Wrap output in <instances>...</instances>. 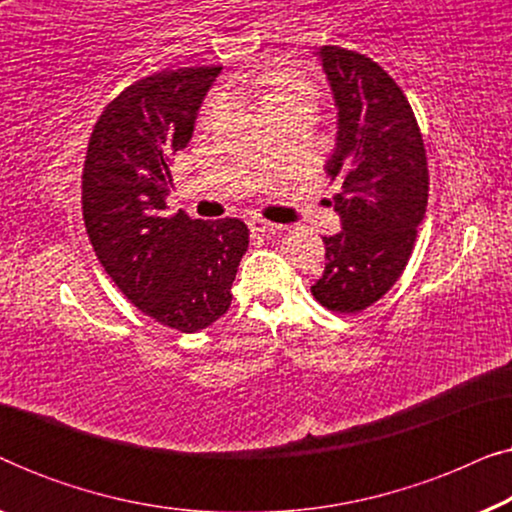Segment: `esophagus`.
Instances as JSON below:
<instances>
[{
  "label": "esophagus",
  "mask_w": 512,
  "mask_h": 512,
  "mask_svg": "<svg viewBox=\"0 0 512 512\" xmlns=\"http://www.w3.org/2000/svg\"><path fill=\"white\" fill-rule=\"evenodd\" d=\"M249 228L254 230V233H263V235H272V233H279V230H284V226H279V223H272L268 219H261V216H251Z\"/></svg>",
  "instance_id": "obj_1"
}]
</instances>
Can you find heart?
Returning a JSON list of instances; mask_svg holds the SVG:
<instances>
[{
	"label": "heart",
	"instance_id": "obj_1",
	"mask_svg": "<svg viewBox=\"0 0 512 512\" xmlns=\"http://www.w3.org/2000/svg\"><path fill=\"white\" fill-rule=\"evenodd\" d=\"M317 95L319 93H317V88H314L312 81H307V79H303V76L291 74V72H277V74H270L268 79H265L261 102H263V109L268 111V116H270V114H275V111H286L293 107H312L314 109ZM221 109H223V97L214 95L212 100L205 104V111H202L205 123L214 121V118L219 116Z\"/></svg>",
	"mask_w": 512,
	"mask_h": 512
}]
</instances>
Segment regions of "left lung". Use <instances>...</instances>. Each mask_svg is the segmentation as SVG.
Wrapping results in <instances>:
<instances>
[{
	"mask_svg": "<svg viewBox=\"0 0 512 512\" xmlns=\"http://www.w3.org/2000/svg\"><path fill=\"white\" fill-rule=\"evenodd\" d=\"M338 104V144L326 174L340 181L342 230L324 237L326 270L312 296L326 310L359 314L403 275L429 200V165L415 111L398 83L366 55L321 46Z\"/></svg>",
	"mask_w": 512,
	"mask_h": 512,
	"instance_id": "left-lung-1",
	"label": "left lung"
}]
</instances>
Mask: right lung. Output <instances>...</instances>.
I'll use <instances>...</instances> for the list:
<instances>
[{"instance_id":"right-lung-1","label":"right lung","mask_w":512,"mask_h":512,"mask_svg":"<svg viewBox=\"0 0 512 512\" xmlns=\"http://www.w3.org/2000/svg\"><path fill=\"white\" fill-rule=\"evenodd\" d=\"M219 65L163 69L121 90L97 118L81 177V209L97 261L137 310L195 333L233 303L249 228L240 219L167 214L174 153L186 149Z\"/></svg>"}]
</instances>
